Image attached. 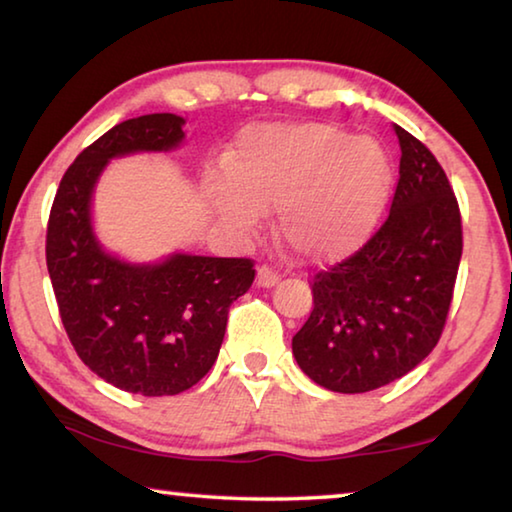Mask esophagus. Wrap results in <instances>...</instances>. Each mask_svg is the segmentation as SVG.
Returning <instances> with one entry per match:
<instances>
[{"label": "esophagus", "mask_w": 512, "mask_h": 512, "mask_svg": "<svg viewBox=\"0 0 512 512\" xmlns=\"http://www.w3.org/2000/svg\"><path fill=\"white\" fill-rule=\"evenodd\" d=\"M280 282V275H277L271 266H259L257 268V287L271 289L275 284Z\"/></svg>", "instance_id": "obj_1"}]
</instances>
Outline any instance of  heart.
Instances as JSON below:
<instances>
[{"label":"heart","mask_w":512,"mask_h":512,"mask_svg":"<svg viewBox=\"0 0 512 512\" xmlns=\"http://www.w3.org/2000/svg\"><path fill=\"white\" fill-rule=\"evenodd\" d=\"M391 189L386 151L370 137L329 124H259L239 137L228 173H212L207 194L216 214L239 232H255L277 214V237L309 264L354 253L375 230Z\"/></svg>","instance_id":"heart-1"}]
</instances>
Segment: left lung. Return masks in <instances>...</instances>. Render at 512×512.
<instances>
[{"label":"left lung","mask_w":512,"mask_h":512,"mask_svg":"<svg viewBox=\"0 0 512 512\" xmlns=\"http://www.w3.org/2000/svg\"><path fill=\"white\" fill-rule=\"evenodd\" d=\"M400 180L388 219L357 253L314 275V309L293 357L334 393H368L436 348L463 253L461 210L443 167L402 126Z\"/></svg>","instance_id":"1"}]
</instances>
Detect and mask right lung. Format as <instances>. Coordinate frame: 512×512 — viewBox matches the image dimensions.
<instances>
[{"label":"right lung","mask_w":512,"mask_h":512,"mask_svg":"<svg viewBox=\"0 0 512 512\" xmlns=\"http://www.w3.org/2000/svg\"><path fill=\"white\" fill-rule=\"evenodd\" d=\"M183 126V117L155 112L110 128L65 171L47 225L51 287L76 354L108 384L146 397L178 395L210 372L230 305L255 280L246 257L176 253L128 264L94 235L92 192L106 164L176 149Z\"/></svg>","instance_id":"obj_1"}]
</instances>
